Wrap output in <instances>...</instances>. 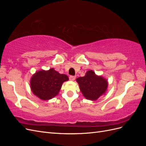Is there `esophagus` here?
<instances>
[{
  "label": "esophagus",
  "mask_w": 146,
  "mask_h": 146,
  "mask_svg": "<svg viewBox=\"0 0 146 146\" xmlns=\"http://www.w3.org/2000/svg\"><path fill=\"white\" fill-rule=\"evenodd\" d=\"M76 76H69V80H71V81H74V80H75V79H76Z\"/></svg>",
  "instance_id": "34e87169"
}]
</instances>
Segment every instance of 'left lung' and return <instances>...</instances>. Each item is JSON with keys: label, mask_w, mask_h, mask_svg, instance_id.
Wrapping results in <instances>:
<instances>
[{"label": "left lung", "mask_w": 146, "mask_h": 146, "mask_svg": "<svg viewBox=\"0 0 146 146\" xmlns=\"http://www.w3.org/2000/svg\"><path fill=\"white\" fill-rule=\"evenodd\" d=\"M76 80L83 95L87 99L97 100L107 89V81L101 76H96L92 70H88L85 76L79 77Z\"/></svg>", "instance_id": "1"}]
</instances>
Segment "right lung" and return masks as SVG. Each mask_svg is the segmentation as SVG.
Masks as SVG:
<instances>
[{"label": "right lung", "mask_w": 146, "mask_h": 146, "mask_svg": "<svg viewBox=\"0 0 146 146\" xmlns=\"http://www.w3.org/2000/svg\"><path fill=\"white\" fill-rule=\"evenodd\" d=\"M68 79L66 75L59 74L54 68L47 71L41 70L35 73L31 78V89L39 99L48 100L58 94L63 83Z\"/></svg>", "instance_id": "1"}]
</instances>
